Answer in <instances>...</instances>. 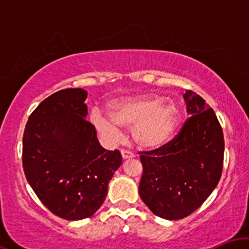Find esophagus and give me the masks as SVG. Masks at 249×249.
<instances>
[{
  "instance_id": "1",
  "label": "esophagus",
  "mask_w": 249,
  "mask_h": 249,
  "mask_svg": "<svg viewBox=\"0 0 249 249\" xmlns=\"http://www.w3.org/2000/svg\"><path fill=\"white\" fill-rule=\"evenodd\" d=\"M121 153H122V158L123 159H130V158H133V157H134V154L132 152H130V151H127V150H122Z\"/></svg>"
}]
</instances>
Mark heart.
I'll use <instances>...</instances> for the list:
<instances>
[{"label": "heart", "mask_w": 249, "mask_h": 249, "mask_svg": "<svg viewBox=\"0 0 249 249\" xmlns=\"http://www.w3.org/2000/svg\"><path fill=\"white\" fill-rule=\"evenodd\" d=\"M108 117L93 112L97 130L110 139H118L121 130L131 128L132 141L142 148L164 146L172 139L181 113L173 102L161 96H138L116 102L108 107Z\"/></svg>", "instance_id": "1"}]
</instances>
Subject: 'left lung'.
<instances>
[{
    "label": "left lung",
    "instance_id": "8db88e82",
    "mask_svg": "<svg viewBox=\"0 0 249 249\" xmlns=\"http://www.w3.org/2000/svg\"><path fill=\"white\" fill-rule=\"evenodd\" d=\"M190 117L171 142L142 151L139 196L151 212L167 220L186 218L218 185L224 165V133L215 112L199 95H184Z\"/></svg>",
    "mask_w": 249,
    "mask_h": 249
}]
</instances>
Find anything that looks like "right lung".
I'll return each instance as SVG.
<instances>
[{
  "label": "right lung",
  "mask_w": 249,
  "mask_h": 249,
  "mask_svg": "<svg viewBox=\"0 0 249 249\" xmlns=\"http://www.w3.org/2000/svg\"><path fill=\"white\" fill-rule=\"evenodd\" d=\"M88 92L64 89L33 111L23 133L25 178L45 207L65 220L93 215L121 166L118 150L101 146L88 122Z\"/></svg>",
  "instance_id": "obj_1"
}]
</instances>
